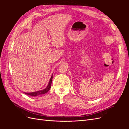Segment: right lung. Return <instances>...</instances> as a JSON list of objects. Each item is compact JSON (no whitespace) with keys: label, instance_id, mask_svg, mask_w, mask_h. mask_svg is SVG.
Listing matches in <instances>:
<instances>
[{"label":"right lung","instance_id":"1","mask_svg":"<svg viewBox=\"0 0 129 129\" xmlns=\"http://www.w3.org/2000/svg\"><path fill=\"white\" fill-rule=\"evenodd\" d=\"M52 79H53V75H52L51 77H50V80H49L48 84V85L44 89L41 90H39L37 91H34V92H24V93L26 95H29L31 96H37L38 95L44 94V93H46V92H47L49 90L50 88H51Z\"/></svg>","mask_w":129,"mask_h":129}]
</instances>
